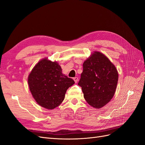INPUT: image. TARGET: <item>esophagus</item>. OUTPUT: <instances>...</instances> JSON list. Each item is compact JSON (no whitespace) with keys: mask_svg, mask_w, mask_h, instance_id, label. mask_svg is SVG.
I'll return each mask as SVG.
<instances>
[{"mask_svg":"<svg viewBox=\"0 0 145 145\" xmlns=\"http://www.w3.org/2000/svg\"><path fill=\"white\" fill-rule=\"evenodd\" d=\"M73 80H74V82L77 83L78 81V77H74V78H73Z\"/></svg>","mask_w":145,"mask_h":145,"instance_id":"obj_1","label":"esophagus"}]
</instances>
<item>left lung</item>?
I'll use <instances>...</instances> for the list:
<instances>
[{
    "label": "left lung",
    "mask_w": 145,
    "mask_h": 145,
    "mask_svg": "<svg viewBox=\"0 0 145 145\" xmlns=\"http://www.w3.org/2000/svg\"><path fill=\"white\" fill-rule=\"evenodd\" d=\"M118 81V73L114 64L103 54L95 51L83 63L78 85L87 102L100 109L114 97Z\"/></svg>",
    "instance_id": "left-lung-1"
}]
</instances>
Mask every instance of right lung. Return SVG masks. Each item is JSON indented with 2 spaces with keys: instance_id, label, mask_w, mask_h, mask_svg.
<instances>
[{
  "instance_id": "1",
  "label": "right lung",
  "mask_w": 145,
  "mask_h": 145,
  "mask_svg": "<svg viewBox=\"0 0 145 145\" xmlns=\"http://www.w3.org/2000/svg\"><path fill=\"white\" fill-rule=\"evenodd\" d=\"M28 84L37 103L44 108L53 109L62 103L67 89L74 81L62 73L57 62L44 58L32 69Z\"/></svg>"
}]
</instances>
